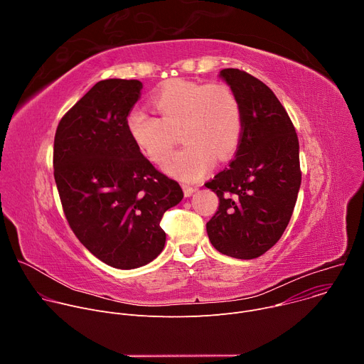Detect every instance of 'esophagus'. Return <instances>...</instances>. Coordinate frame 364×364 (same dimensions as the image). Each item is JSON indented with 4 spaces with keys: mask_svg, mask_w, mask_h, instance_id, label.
Segmentation results:
<instances>
[{
    "mask_svg": "<svg viewBox=\"0 0 364 364\" xmlns=\"http://www.w3.org/2000/svg\"><path fill=\"white\" fill-rule=\"evenodd\" d=\"M183 191H184V196H186V197H190V196H193V193L196 191V187H191V186L183 184Z\"/></svg>",
    "mask_w": 364,
    "mask_h": 364,
    "instance_id": "34e87169",
    "label": "esophagus"
}]
</instances>
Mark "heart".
Masks as SVG:
<instances>
[{"label":"heart","mask_w":364,"mask_h":364,"mask_svg":"<svg viewBox=\"0 0 364 364\" xmlns=\"http://www.w3.org/2000/svg\"><path fill=\"white\" fill-rule=\"evenodd\" d=\"M159 118L142 109L127 117V131L138 149L152 163H163L174 132L184 145L164 163V170L186 181H196L235 152L242 132L240 107L233 90L222 83L170 80L151 97Z\"/></svg>","instance_id":"obj_1"}]
</instances>
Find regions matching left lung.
<instances>
[{"label": "left lung", "mask_w": 364, "mask_h": 364, "mask_svg": "<svg viewBox=\"0 0 364 364\" xmlns=\"http://www.w3.org/2000/svg\"><path fill=\"white\" fill-rule=\"evenodd\" d=\"M219 77L237 97L242 132L229 168L204 184L220 201L205 229L220 253L255 259L281 239L292 216L301 186L299 144L264 82L239 69H223Z\"/></svg>", "instance_id": "8db88e82"}]
</instances>
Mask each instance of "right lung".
<instances>
[{"label": "right lung", "instance_id": "obj_1", "mask_svg": "<svg viewBox=\"0 0 364 364\" xmlns=\"http://www.w3.org/2000/svg\"><path fill=\"white\" fill-rule=\"evenodd\" d=\"M141 89L139 80L97 82L55 136V180L66 219L82 245L117 269L144 267L163 252L161 218L184 196L127 131Z\"/></svg>", "mask_w": 364, "mask_h": 364}]
</instances>
